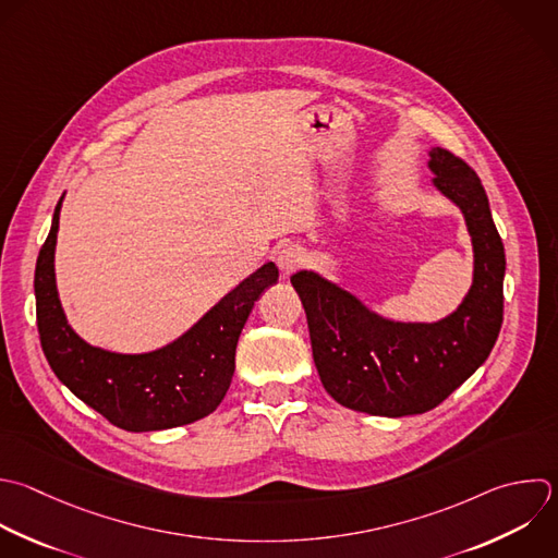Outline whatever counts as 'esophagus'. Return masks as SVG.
Wrapping results in <instances>:
<instances>
[{"mask_svg": "<svg viewBox=\"0 0 558 558\" xmlns=\"http://www.w3.org/2000/svg\"><path fill=\"white\" fill-rule=\"evenodd\" d=\"M305 264V253L296 244H288L277 253V266L283 272V277H290Z\"/></svg>", "mask_w": 558, "mask_h": 558, "instance_id": "obj_1", "label": "esophagus"}]
</instances>
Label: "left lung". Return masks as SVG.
I'll list each match as a JSON object with an SVG mask.
<instances>
[{"label": "left lung", "mask_w": 558, "mask_h": 558, "mask_svg": "<svg viewBox=\"0 0 558 558\" xmlns=\"http://www.w3.org/2000/svg\"><path fill=\"white\" fill-rule=\"evenodd\" d=\"M427 168L432 185L462 211L473 244V283L449 316L399 323L318 272L290 279L325 390L344 408L375 416L423 414L442 403L484 364L504 318V244L477 174L445 148L429 150Z\"/></svg>", "instance_id": "left-lung-1"}]
</instances>
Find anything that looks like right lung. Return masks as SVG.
<instances>
[{"mask_svg": "<svg viewBox=\"0 0 558 558\" xmlns=\"http://www.w3.org/2000/svg\"><path fill=\"white\" fill-rule=\"evenodd\" d=\"M63 196L35 270L37 327L57 377L89 408L126 432H157L194 423L225 399L235 347L255 301L277 283L268 262L222 296L192 329L150 353H116L85 342L63 312L54 251Z\"/></svg>", "mask_w": 558, "mask_h": 558, "instance_id": "1", "label": "right lung"}]
</instances>
